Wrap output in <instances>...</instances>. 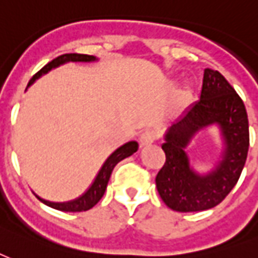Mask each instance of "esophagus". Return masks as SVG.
Segmentation results:
<instances>
[{
  "instance_id": "1",
  "label": "esophagus",
  "mask_w": 258,
  "mask_h": 258,
  "mask_svg": "<svg viewBox=\"0 0 258 258\" xmlns=\"http://www.w3.org/2000/svg\"><path fill=\"white\" fill-rule=\"evenodd\" d=\"M156 141V133L154 131H144L142 134L139 135V144L141 146H149V145H152Z\"/></svg>"
}]
</instances>
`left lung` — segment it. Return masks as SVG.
<instances>
[{
	"instance_id": "left-lung-1",
	"label": "left lung",
	"mask_w": 258,
	"mask_h": 258,
	"mask_svg": "<svg viewBox=\"0 0 258 258\" xmlns=\"http://www.w3.org/2000/svg\"><path fill=\"white\" fill-rule=\"evenodd\" d=\"M216 123L225 142L222 160L200 175L189 165L185 148L201 129ZM165 163L156 176L160 197L176 212H201L219 205L234 188L249 150V121L241 97L219 71H204L200 100L168 127Z\"/></svg>"
}]
</instances>
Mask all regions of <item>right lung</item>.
<instances>
[{"instance_id": "add662e5", "label": "right lung", "mask_w": 258, "mask_h": 258, "mask_svg": "<svg viewBox=\"0 0 258 258\" xmlns=\"http://www.w3.org/2000/svg\"><path fill=\"white\" fill-rule=\"evenodd\" d=\"M94 56H89V54H78V53H68V54H62V56L56 57L54 60H51L50 62H47L46 66L43 67L41 71H38L35 75L32 76L31 81L28 82V86L34 83L37 81L38 78H41L42 75L47 74L49 71H51L53 68H57V67L62 66L66 62H70V61H74V62H91V61H95ZM138 150V142L135 141H131V142H127L124 144L123 146H120L119 149H116L113 153L110 154L109 157L106 158V161L104 163V165L101 167V169L97 173L94 182L91 183V186L87 188V191L83 192L81 197H78L76 200H72V201L68 202H50L46 201V200H42L41 197L37 198L41 202H43L47 207L53 208V209H57V211L62 212H83L89 211L91 208L94 207L97 202L100 201L102 196H104L105 190H106V186H108V182H109V177L112 175V171L113 168L116 167V164L120 163L121 160H124L125 157H130L131 154H134L135 152Z\"/></svg>"}]
</instances>
